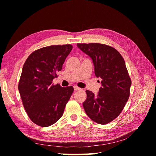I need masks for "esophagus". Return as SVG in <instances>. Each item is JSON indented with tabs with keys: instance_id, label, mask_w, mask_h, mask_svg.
<instances>
[{
	"instance_id": "1",
	"label": "esophagus",
	"mask_w": 156,
	"mask_h": 156,
	"mask_svg": "<svg viewBox=\"0 0 156 156\" xmlns=\"http://www.w3.org/2000/svg\"><path fill=\"white\" fill-rule=\"evenodd\" d=\"M74 90H75V91H77V90H81V88H78V87H74Z\"/></svg>"
}]
</instances>
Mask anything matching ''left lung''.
<instances>
[{
	"label": "left lung",
	"mask_w": 156,
	"mask_h": 156,
	"mask_svg": "<svg viewBox=\"0 0 156 156\" xmlns=\"http://www.w3.org/2000/svg\"><path fill=\"white\" fill-rule=\"evenodd\" d=\"M77 47L92 59L94 74L102 80L97 94L86 90L84 111L93 121L107 124L121 113L129 97L131 81L125 60L117 50L105 44H78Z\"/></svg>",
	"instance_id": "1"
}]
</instances>
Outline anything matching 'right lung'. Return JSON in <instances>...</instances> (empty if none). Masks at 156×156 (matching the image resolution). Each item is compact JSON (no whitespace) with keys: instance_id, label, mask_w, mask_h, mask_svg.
<instances>
[{"instance_id":"add662e5","label":"right lung","mask_w":156,"mask_h":156,"mask_svg":"<svg viewBox=\"0 0 156 156\" xmlns=\"http://www.w3.org/2000/svg\"><path fill=\"white\" fill-rule=\"evenodd\" d=\"M72 49L71 45L43 48L33 52L23 65L18 89L29 117L41 127H49L62 117L74 91L72 86L51 85Z\"/></svg>"}]
</instances>
